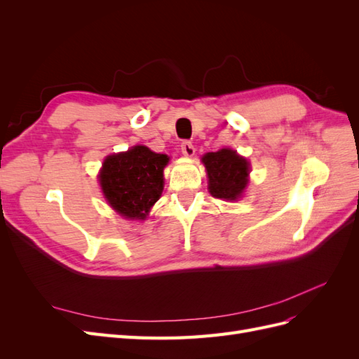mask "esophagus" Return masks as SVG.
<instances>
[{
  "instance_id": "1",
  "label": "esophagus",
  "mask_w": 359,
  "mask_h": 359,
  "mask_svg": "<svg viewBox=\"0 0 359 359\" xmlns=\"http://www.w3.org/2000/svg\"><path fill=\"white\" fill-rule=\"evenodd\" d=\"M181 151H182L184 156L191 157L196 149H194V147H193V144L190 142V140H184V142L181 144Z\"/></svg>"
}]
</instances>
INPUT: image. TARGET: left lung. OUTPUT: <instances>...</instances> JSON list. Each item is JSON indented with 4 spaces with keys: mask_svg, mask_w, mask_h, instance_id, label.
I'll list each match as a JSON object with an SVG mask.
<instances>
[{
    "mask_svg": "<svg viewBox=\"0 0 359 359\" xmlns=\"http://www.w3.org/2000/svg\"><path fill=\"white\" fill-rule=\"evenodd\" d=\"M202 161L208 173V189L214 198L236 201L241 196L250 172L245 158L229 148H223L217 153L205 154Z\"/></svg>",
    "mask_w": 359,
    "mask_h": 359,
    "instance_id": "8db88e82",
    "label": "left lung"
}]
</instances>
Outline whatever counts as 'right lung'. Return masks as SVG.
<instances>
[{
	"mask_svg": "<svg viewBox=\"0 0 359 359\" xmlns=\"http://www.w3.org/2000/svg\"><path fill=\"white\" fill-rule=\"evenodd\" d=\"M166 154L137 145L127 153L109 156L100 172V186L107 202L126 219L144 220L163 191Z\"/></svg>",
	"mask_w": 359,
	"mask_h": 359,
	"instance_id": "obj_1",
	"label": "right lung"
}]
</instances>
